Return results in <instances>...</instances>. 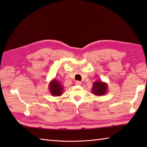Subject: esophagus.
Here are the masks:
<instances>
[{"label":"esophagus","instance_id":"esophagus-1","mask_svg":"<svg viewBox=\"0 0 147 147\" xmlns=\"http://www.w3.org/2000/svg\"><path fill=\"white\" fill-rule=\"evenodd\" d=\"M75 84L77 86H80L81 84V82L79 81H76V82H75Z\"/></svg>","mask_w":147,"mask_h":147}]
</instances>
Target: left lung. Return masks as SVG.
Instances as JSON below:
<instances>
[{
	"mask_svg": "<svg viewBox=\"0 0 147 147\" xmlns=\"http://www.w3.org/2000/svg\"><path fill=\"white\" fill-rule=\"evenodd\" d=\"M108 91V85L105 82L102 81H97L93 82L92 92L95 96H104Z\"/></svg>",
	"mask_w": 147,
	"mask_h": 147,
	"instance_id": "obj_1",
	"label": "left lung"
}]
</instances>
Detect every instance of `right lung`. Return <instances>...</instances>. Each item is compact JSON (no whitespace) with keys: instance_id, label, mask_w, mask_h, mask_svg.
<instances>
[{"instance_id":"1","label":"right lung","mask_w":147,"mask_h":147,"mask_svg":"<svg viewBox=\"0 0 147 147\" xmlns=\"http://www.w3.org/2000/svg\"><path fill=\"white\" fill-rule=\"evenodd\" d=\"M49 91L53 96H60L62 95L64 88L60 83V82L57 80H53L49 82L48 85Z\"/></svg>"}]
</instances>
